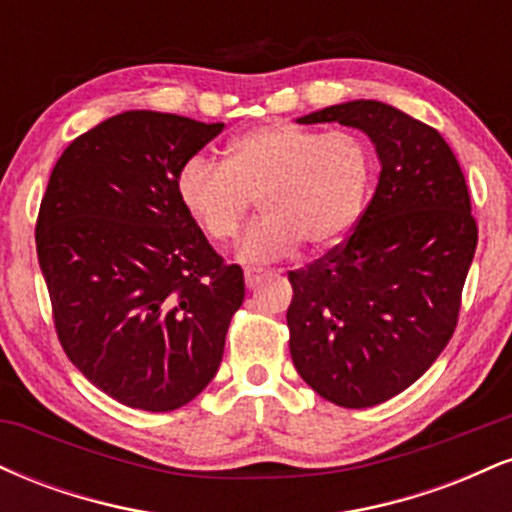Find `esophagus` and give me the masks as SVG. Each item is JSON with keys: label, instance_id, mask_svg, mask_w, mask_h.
I'll return each mask as SVG.
<instances>
[{"label": "esophagus", "instance_id": "34e87169", "mask_svg": "<svg viewBox=\"0 0 512 512\" xmlns=\"http://www.w3.org/2000/svg\"><path fill=\"white\" fill-rule=\"evenodd\" d=\"M264 276H267V269H245V284H248L250 289H255Z\"/></svg>", "mask_w": 512, "mask_h": 512}]
</instances>
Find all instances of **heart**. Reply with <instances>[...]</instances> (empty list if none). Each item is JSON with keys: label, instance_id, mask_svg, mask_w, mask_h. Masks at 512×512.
I'll list each match as a JSON object with an SVG mask.
<instances>
[{"label": "heart", "instance_id": "heart-1", "mask_svg": "<svg viewBox=\"0 0 512 512\" xmlns=\"http://www.w3.org/2000/svg\"><path fill=\"white\" fill-rule=\"evenodd\" d=\"M373 154L354 132L267 122L238 134L223 163L192 156L175 175L182 209L211 243L236 238L255 197L264 216L240 238L243 262H274L301 248L327 250L361 219Z\"/></svg>", "mask_w": 512, "mask_h": 512}]
</instances>
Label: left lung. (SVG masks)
Wrapping results in <instances>:
<instances>
[{
  "instance_id": "8db88e82",
  "label": "left lung",
  "mask_w": 512,
  "mask_h": 512,
  "mask_svg": "<svg viewBox=\"0 0 512 512\" xmlns=\"http://www.w3.org/2000/svg\"><path fill=\"white\" fill-rule=\"evenodd\" d=\"M366 132L380 158L373 199L351 236L289 272L286 313L298 375L346 409L383 404L450 342L477 250L467 182L438 129L380 101L298 117Z\"/></svg>"
}]
</instances>
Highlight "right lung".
Masks as SVG:
<instances>
[{"instance_id":"right-lung-1","label":"right lung","mask_w":512,"mask_h":512,"mask_svg":"<svg viewBox=\"0 0 512 512\" xmlns=\"http://www.w3.org/2000/svg\"><path fill=\"white\" fill-rule=\"evenodd\" d=\"M223 122L127 110L76 137L52 168L35 248L64 354L132 409L192 402L221 366L243 305L226 264L175 195Z\"/></svg>"}]
</instances>
